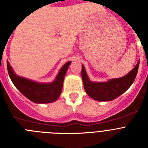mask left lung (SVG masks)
<instances>
[{
  "mask_svg": "<svg viewBox=\"0 0 148 148\" xmlns=\"http://www.w3.org/2000/svg\"><path fill=\"white\" fill-rule=\"evenodd\" d=\"M139 61L135 67L126 75L119 78L110 79L106 82H92L90 81L84 66L82 65V77L84 87L87 95L99 101H107L116 99L128 90L133 84L138 72Z\"/></svg>",
  "mask_w": 148,
  "mask_h": 148,
  "instance_id": "left-lung-1",
  "label": "left lung"
}]
</instances>
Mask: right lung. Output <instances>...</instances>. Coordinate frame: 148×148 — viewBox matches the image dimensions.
Returning a JSON list of instances; mask_svg holds the SVG:
<instances>
[{"mask_svg": "<svg viewBox=\"0 0 148 148\" xmlns=\"http://www.w3.org/2000/svg\"><path fill=\"white\" fill-rule=\"evenodd\" d=\"M71 61H68L61 67V70L53 82L47 84L38 83L27 78L18 76L13 71L10 63L7 61V70L12 82L24 96L38 104H47L53 102L59 98L62 90L68 67Z\"/></svg>", "mask_w": 148, "mask_h": 148, "instance_id": "right-lung-1", "label": "right lung"}]
</instances>
